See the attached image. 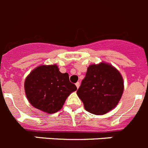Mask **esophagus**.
I'll list each match as a JSON object with an SVG mask.
<instances>
[{
	"label": "esophagus",
	"mask_w": 148,
	"mask_h": 148,
	"mask_svg": "<svg viewBox=\"0 0 148 148\" xmlns=\"http://www.w3.org/2000/svg\"><path fill=\"white\" fill-rule=\"evenodd\" d=\"M76 86H77V88H79V82H77V83H76Z\"/></svg>",
	"instance_id": "obj_1"
}]
</instances>
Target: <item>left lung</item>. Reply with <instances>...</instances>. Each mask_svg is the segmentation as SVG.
Listing matches in <instances>:
<instances>
[{"label":"left lung","instance_id":"obj_1","mask_svg":"<svg viewBox=\"0 0 148 148\" xmlns=\"http://www.w3.org/2000/svg\"><path fill=\"white\" fill-rule=\"evenodd\" d=\"M123 91L124 82L119 71L109 64L101 63L88 66L77 94L86 111L103 115L118 104Z\"/></svg>","mask_w":148,"mask_h":148}]
</instances>
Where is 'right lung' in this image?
<instances>
[{"mask_svg": "<svg viewBox=\"0 0 148 148\" xmlns=\"http://www.w3.org/2000/svg\"><path fill=\"white\" fill-rule=\"evenodd\" d=\"M28 101L33 106L47 113H54L77 86L69 80L68 73L62 74L58 67L41 65L32 71L24 83Z\"/></svg>", "mask_w": 148, "mask_h": 148, "instance_id": "add662e5", "label": "right lung"}]
</instances>
